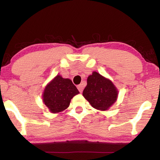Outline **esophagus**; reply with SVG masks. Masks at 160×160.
Wrapping results in <instances>:
<instances>
[{"mask_svg":"<svg viewBox=\"0 0 160 160\" xmlns=\"http://www.w3.org/2000/svg\"><path fill=\"white\" fill-rule=\"evenodd\" d=\"M78 90H79L80 92H82L83 90V85H78Z\"/></svg>","mask_w":160,"mask_h":160,"instance_id":"esophagus-1","label":"esophagus"}]
</instances>
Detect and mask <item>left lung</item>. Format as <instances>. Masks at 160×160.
Masks as SVG:
<instances>
[{"label":"left lung","mask_w":160,"mask_h":160,"mask_svg":"<svg viewBox=\"0 0 160 160\" xmlns=\"http://www.w3.org/2000/svg\"><path fill=\"white\" fill-rule=\"evenodd\" d=\"M87 82L82 95L94 109L106 111L116 101L118 90L110 80L94 71Z\"/></svg>","instance_id":"left-lung-1"}]
</instances>
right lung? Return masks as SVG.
<instances>
[{
  "label": "right lung",
  "mask_w": 160,
  "mask_h": 160,
  "mask_svg": "<svg viewBox=\"0 0 160 160\" xmlns=\"http://www.w3.org/2000/svg\"><path fill=\"white\" fill-rule=\"evenodd\" d=\"M79 93L71 80L58 75L46 86L43 102L51 113H58L66 109L71 99Z\"/></svg>",
  "instance_id": "1"
}]
</instances>
